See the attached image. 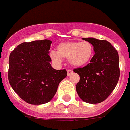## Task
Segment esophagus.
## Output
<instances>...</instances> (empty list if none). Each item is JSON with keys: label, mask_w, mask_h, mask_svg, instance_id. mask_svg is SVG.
Masks as SVG:
<instances>
[{"label": "esophagus", "mask_w": 130, "mask_h": 130, "mask_svg": "<svg viewBox=\"0 0 130 130\" xmlns=\"http://www.w3.org/2000/svg\"><path fill=\"white\" fill-rule=\"evenodd\" d=\"M71 73H73L72 70H70V69L67 70V75H68V76H69V75H71Z\"/></svg>", "instance_id": "esophagus-1"}]
</instances>
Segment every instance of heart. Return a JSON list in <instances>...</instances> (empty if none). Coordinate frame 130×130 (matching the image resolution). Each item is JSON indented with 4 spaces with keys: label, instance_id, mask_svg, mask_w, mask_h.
I'll return each mask as SVG.
<instances>
[{
    "label": "heart",
    "instance_id": "1",
    "mask_svg": "<svg viewBox=\"0 0 130 130\" xmlns=\"http://www.w3.org/2000/svg\"><path fill=\"white\" fill-rule=\"evenodd\" d=\"M94 55V47L89 41H67L57 47V53L52 52L53 61L60 62L61 58L68 59L70 65L74 67H83L89 63Z\"/></svg>",
    "mask_w": 130,
    "mask_h": 130
}]
</instances>
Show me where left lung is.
Wrapping results in <instances>:
<instances>
[{
  "label": "left lung",
  "mask_w": 130,
  "mask_h": 130,
  "mask_svg": "<svg viewBox=\"0 0 130 130\" xmlns=\"http://www.w3.org/2000/svg\"><path fill=\"white\" fill-rule=\"evenodd\" d=\"M83 39L92 44L95 54L90 63L73 69L80 75L76 91L85 102L99 104L107 99L118 82V53L107 40L93 38Z\"/></svg>",
  "instance_id": "obj_1"
}]
</instances>
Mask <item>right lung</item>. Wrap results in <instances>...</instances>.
Listing matches in <instances>:
<instances>
[{
    "instance_id": "add662e5",
    "label": "right lung",
    "mask_w": 130,
    "mask_h": 130,
    "mask_svg": "<svg viewBox=\"0 0 130 130\" xmlns=\"http://www.w3.org/2000/svg\"><path fill=\"white\" fill-rule=\"evenodd\" d=\"M49 40L23 43L12 51L9 57L8 80L14 91L30 104L49 102L59 84L67 76L66 69L51 67Z\"/></svg>"
}]
</instances>
